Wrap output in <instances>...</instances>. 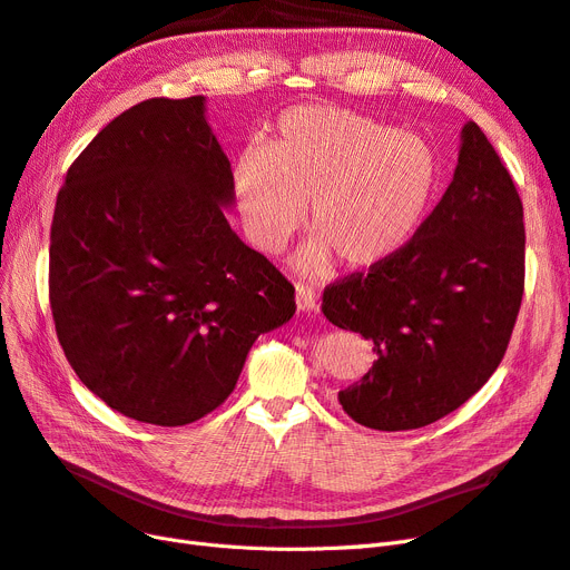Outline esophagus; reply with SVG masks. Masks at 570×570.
I'll return each mask as SVG.
<instances>
[{"instance_id": "1", "label": "esophagus", "mask_w": 570, "mask_h": 570, "mask_svg": "<svg viewBox=\"0 0 570 570\" xmlns=\"http://www.w3.org/2000/svg\"><path fill=\"white\" fill-rule=\"evenodd\" d=\"M295 297H297V308H299V312H306V314H316L318 312V299H316L314 287L299 283L297 289H295Z\"/></svg>"}]
</instances>
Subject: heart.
Returning a JSON list of instances; mask_svg holds the SVG:
<instances>
[{"label": "heart", "instance_id": "obj_1", "mask_svg": "<svg viewBox=\"0 0 570 570\" xmlns=\"http://www.w3.org/2000/svg\"><path fill=\"white\" fill-rule=\"evenodd\" d=\"M425 137L337 107L281 116L264 149L247 147L230 170L237 214L252 243L281 254L306 223L316 239L297 256L304 275L387 262L419 230L438 187Z\"/></svg>", "mask_w": 570, "mask_h": 570}]
</instances>
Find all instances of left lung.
Returning a JSON list of instances; mask_svg holds the SVG:
<instances>
[{
	"mask_svg": "<svg viewBox=\"0 0 570 570\" xmlns=\"http://www.w3.org/2000/svg\"><path fill=\"white\" fill-rule=\"evenodd\" d=\"M525 278L523 204L473 120L446 193L409 243L368 273L327 285L323 314L373 342L371 371L337 400L373 430L440 421L504 358Z\"/></svg>",
	"mask_w": 570,
	"mask_h": 570,
	"instance_id": "left-lung-1",
	"label": "left lung"
}]
</instances>
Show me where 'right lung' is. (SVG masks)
Instances as JSON below:
<instances>
[{
  "mask_svg": "<svg viewBox=\"0 0 570 570\" xmlns=\"http://www.w3.org/2000/svg\"><path fill=\"white\" fill-rule=\"evenodd\" d=\"M230 161L206 99L116 116L68 168L49 235V304L82 385L124 416L187 425L228 400L295 287L230 228Z\"/></svg>",
  "mask_w": 570,
  "mask_h": 570,
  "instance_id": "1",
  "label": "right lung"
}]
</instances>
